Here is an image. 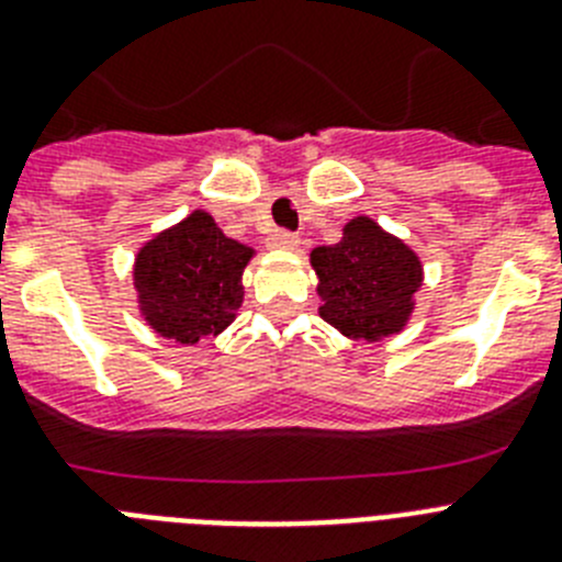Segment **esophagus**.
Wrapping results in <instances>:
<instances>
[{"label": "esophagus", "instance_id": "obj_1", "mask_svg": "<svg viewBox=\"0 0 562 562\" xmlns=\"http://www.w3.org/2000/svg\"><path fill=\"white\" fill-rule=\"evenodd\" d=\"M272 247H281V250H295L297 247V233L292 231H276L270 236Z\"/></svg>", "mask_w": 562, "mask_h": 562}]
</instances>
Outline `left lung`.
Returning a JSON list of instances; mask_svg holds the SVG:
<instances>
[{
    "label": "left lung",
    "instance_id": "1",
    "mask_svg": "<svg viewBox=\"0 0 562 562\" xmlns=\"http://www.w3.org/2000/svg\"><path fill=\"white\" fill-rule=\"evenodd\" d=\"M312 267L321 278V317L362 340L400 331L422 281L419 258L366 216L351 220L335 247H317Z\"/></svg>",
    "mask_w": 562,
    "mask_h": 562
}]
</instances>
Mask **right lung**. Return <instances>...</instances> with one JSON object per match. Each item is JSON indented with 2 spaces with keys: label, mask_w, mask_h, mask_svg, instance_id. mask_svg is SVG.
<instances>
[{
  "label": "right lung",
  "mask_w": 562,
  "mask_h": 562,
  "mask_svg": "<svg viewBox=\"0 0 562 562\" xmlns=\"http://www.w3.org/2000/svg\"><path fill=\"white\" fill-rule=\"evenodd\" d=\"M250 256L207 213H191L137 256L134 281L146 321L168 340L191 346L222 331L241 306V272Z\"/></svg>",
  "instance_id": "right-lung-1"
}]
</instances>
